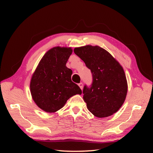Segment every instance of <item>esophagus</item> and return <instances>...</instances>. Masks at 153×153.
Listing matches in <instances>:
<instances>
[{"label": "esophagus", "instance_id": "34e87169", "mask_svg": "<svg viewBox=\"0 0 153 153\" xmlns=\"http://www.w3.org/2000/svg\"><path fill=\"white\" fill-rule=\"evenodd\" d=\"M79 86L80 87H83V83H79Z\"/></svg>", "mask_w": 153, "mask_h": 153}]
</instances>
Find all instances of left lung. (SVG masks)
Returning <instances> with one entry per match:
<instances>
[{"instance_id":"obj_1","label":"left lung","mask_w":153,"mask_h":153,"mask_svg":"<svg viewBox=\"0 0 153 153\" xmlns=\"http://www.w3.org/2000/svg\"><path fill=\"white\" fill-rule=\"evenodd\" d=\"M71 53L70 48H52L42 58L32 76V97L36 105L45 112H56L71 97L82 93L79 87L71 79L72 71L66 66Z\"/></svg>"}]
</instances>
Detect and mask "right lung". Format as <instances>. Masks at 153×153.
Wrapping results in <instances>:
<instances>
[{
    "mask_svg": "<svg viewBox=\"0 0 153 153\" xmlns=\"http://www.w3.org/2000/svg\"><path fill=\"white\" fill-rule=\"evenodd\" d=\"M74 53L91 70L92 83L83 87L87 107L98 118L111 116L123 105L127 95L126 77L122 67L111 54L98 46L76 48Z\"/></svg>",
    "mask_w": 153,
    "mask_h": 153,
    "instance_id": "1",
    "label": "right lung"
}]
</instances>
